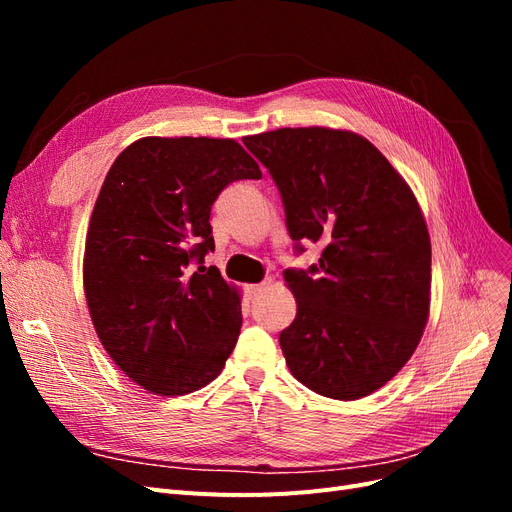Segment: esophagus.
Listing matches in <instances>:
<instances>
[{
  "instance_id": "esophagus-1",
  "label": "esophagus",
  "mask_w": 512,
  "mask_h": 512,
  "mask_svg": "<svg viewBox=\"0 0 512 512\" xmlns=\"http://www.w3.org/2000/svg\"><path fill=\"white\" fill-rule=\"evenodd\" d=\"M269 288V280H265V282H260V284H250V286H247L245 290H247V294H250V297L252 299H256L258 297V294H262V292H265Z\"/></svg>"
}]
</instances>
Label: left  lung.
Instances as JSON below:
<instances>
[{"label":"left lung","mask_w":512,"mask_h":512,"mask_svg":"<svg viewBox=\"0 0 512 512\" xmlns=\"http://www.w3.org/2000/svg\"><path fill=\"white\" fill-rule=\"evenodd\" d=\"M282 196L301 254L286 269L297 318L280 333L292 376L331 399L378 391L408 363L429 316L431 241L408 183L367 138L331 128L245 136Z\"/></svg>","instance_id":"left-lung-1"}]
</instances>
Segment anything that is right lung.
Here are the masks:
<instances>
[{"instance_id":"right-lung-1","label":"right lung","mask_w":512,"mask_h":512,"mask_svg":"<svg viewBox=\"0 0 512 512\" xmlns=\"http://www.w3.org/2000/svg\"><path fill=\"white\" fill-rule=\"evenodd\" d=\"M262 173L232 138L147 136L123 149L91 213L83 284L119 369L156 395L220 374L241 331V299L215 267L211 207L228 183Z\"/></svg>"}]
</instances>
